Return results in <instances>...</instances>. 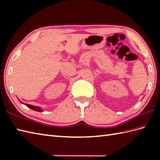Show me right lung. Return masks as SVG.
<instances>
[{"label":"right lung","instance_id":"obj_1","mask_svg":"<svg viewBox=\"0 0 160 160\" xmlns=\"http://www.w3.org/2000/svg\"><path fill=\"white\" fill-rule=\"evenodd\" d=\"M26 106L28 107V108H31V109H32L34 111H38V112H41L42 110L41 109L40 107H35V106H32V105H30V104H24Z\"/></svg>","mask_w":160,"mask_h":160}]
</instances>
